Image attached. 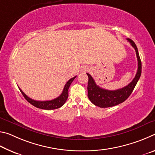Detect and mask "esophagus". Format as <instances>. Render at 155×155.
<instances>
[{
	"label": "esophagus",
	"mask_w": 155,
	"mask_h": 155,
	"mask_svg": "<svg viewBox=\"0 0 155 155\" xmlns=\"http://www.w3.org/2000/svg\"><path fill=\"white\" fill-rule=\"evenodd\" d=\"M85 70H86V69H85Z\"/></svg>",
	"instance_id": "obj_1"
}]
</instances>
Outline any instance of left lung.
<instances>
[{"mask_svg": "<svg viewBox=\"0 0 155 155\" xmlns=\"http://www.w3.org/2000/svg\"><path fill=\"white\" fill-rule=\"evenodd\" d=\"M127 40L129 41L130 45L135 50L136 55H137L138 68L135 77L133 78V80L124 87L116 90H107L97 85L92 77L87 73L89 78L87 96L91 103L95 104L96 106L101 107V108H106V107L117 105V104L124 102L133 92L136 84L140 79L141 74V61L140 55H139L137 46L134 41L131 40L130 39L128 38Z\"/></svg>", "mask_w": 155, "mask_h": 155, "instance_id": "obj_1", "label": "left lung"}]
</instances>
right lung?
I'll return each instance as SVG.
<instances>
[{"label":"right lung","mask_w":155,"mask_h":155,"mask_svg":"<svg viewBox=\"0 0 155 155\" xmlns=\"http://www.w3.org/2000/svg\"><path fill=\"white\" fill-rule=\"evenodd\" d=\"M77 77H74L68 81L64 86V90H63L61 95L57 97V98H54L51 101H37L35 100L31 99L29 97H28L26 94L23 92L22 90L19 87V90H20L21 93L24 96L25 99L31 103L34 107H37V108H40L41 109H46V110H51V109H56L60 108L61 106H63L67 101L68 98V89L70 87V85L74 78Z\"/></svg>","instance_id":"1"}]
</instances>
